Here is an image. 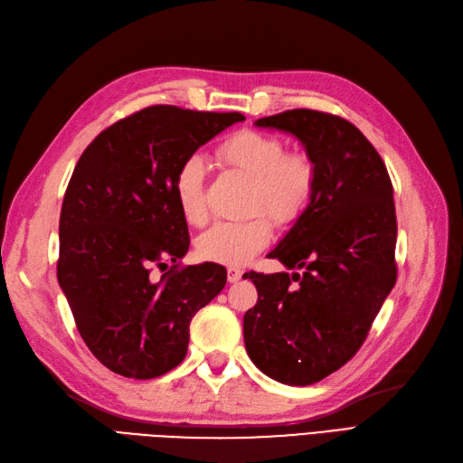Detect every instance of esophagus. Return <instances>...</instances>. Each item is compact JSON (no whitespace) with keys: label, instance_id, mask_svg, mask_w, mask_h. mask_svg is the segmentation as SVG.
<instances>
[{"label":"esophagus","instance_id":"obj_1","mask_svg":"<svg viewBox=\"0 0 463 463\" xmlns=\"http://www.w3.org/2000/svg\"><path fill=\"white\" fill-rule=\"evenodd\" d=\"M241 276H243V270H240V269H228V282L230 284L240 282Z\"/></svg>","mask_w":463,"mask_h":463}]
</instances>
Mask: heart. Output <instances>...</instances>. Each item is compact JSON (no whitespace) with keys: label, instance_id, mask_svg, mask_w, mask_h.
<instances>
[{"label":"heart","instance_id":"1","mask_svg":"<svg viewBox=\"0 0 463 463\" xmlns=\"http://www.w3.org/2000/svg\"><path fill=\"white\" fill-rule=\"evenodd\" d=\"M216 160L253 177L250 210H264L276 223L296 222L309 208L317 189V165L301 152H286L274 135L243 129L223 141ZM174 194L181 216L191 226H203L208 218L204 201V164L201 156L181 162L174 179ZM272 223L264 214L241 222H220L197 241L199 255L223 266H243L270 243Z\"/></svg>","mask_w":463,"mask_h":463}]
</instances>
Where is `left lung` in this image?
<instances>
[{"instance_id": "8db88e82", "label": "left lung", "mask_w": 463, "mask_h": 463, "mask_svg": "<svg viewBox=\"0 0 463 463\" xmlns=\"http://www.w3.org/2000/svg\"><path fill=\"white\" fill-rule=\"evenodd\" d=\"M255 125L299 138L317 165V189L269 253L303 272L243 274L259 291L243 317V338L264 374L307 386L359 352L396 284L394 191L381 154L344 118L288 109Z\"/></svg>"}]
</instances>
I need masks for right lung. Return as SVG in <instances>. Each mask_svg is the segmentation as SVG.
I'll list each match as a JSON object with an SVG mask.
<instances>
[{"label": "right lung", "instance_id": "add662e5", "mask_svg": "<svg viewBox=\"0 0 463 463\" xmlns=\"http://www.w3.org/2000/svg\"><path fill=\"white\" fill-rule=\"evenodd\" d=\"M237 111L150 106L109 125L80 154L60 216L58 282L80 338L121 376L156 378L187 355L191 318L226 286L216 262L179 266L189 249L174 179ZM171 270L152 280L154 265Z\"/></svg>", "mask_w": 463, "mask_h": 463}]
</instances>
